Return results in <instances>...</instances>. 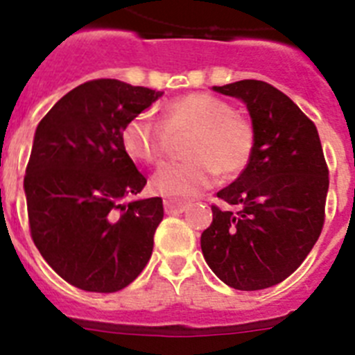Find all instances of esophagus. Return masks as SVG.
Masks as SVG:
<instances>
[{
    "label": "esophagus",
    "mask_w": 355,
    "mask_h": 355,
    "mask_svg": "<svg viewBox=\"0 0 355 355\" xmlns=\"http://www.w3.org/2000/svg\"><path fill=\"white\" fill-rule=\"evenodd\" d=\"M163 206H165V213L174 215V213H183L188 208V202L183 199H165Z\"/></svg>",
    "instance_id": "1"
}]
</instances>
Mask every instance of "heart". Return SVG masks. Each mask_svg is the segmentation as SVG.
<instances>
[{
    "label": "heart",
    "instance_id": "b5f03b06",
    "mask_svg": "<svg viewBox=\"0 0 355 355\" xmlns=\"http://www.w3.org/2000/svg\"><path fill=\"white\" fill-rule=\"evenodd\" d=\"M162 124L149 114L135 115L122 128L126 155L140 163H158L167 155L168 133L193 131L188 162H168L153 174L150 187L165 197H190L216 183L218 174L234 178L249 165L256 147L252 122L231 103L208 92L174 97L162 108Z\"/></svg>",
    "mask_w": 355,
    "mask_h": 355
}]
</instances>
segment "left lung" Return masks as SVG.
Returning a JSON list of instances; mask_svg holds the SVG:
<instances>
[{"label":"left lung","instance_id":"1","mask_svg":"<svg viewBox=\"0 0 355 355\" xmlns=\"http://www.w3.org/2000/svg\"><path fill=\"white\" fill-rule=\"evenodd\" d=\"M216 92L241 99L256 147L238 180L216 193L200 249L234 290H265L290 277L311 252L325 222L329 168L315 122L274 85L241 80Z\"/></svg>","mask_w":355,"mask_h":355}]
</instances>
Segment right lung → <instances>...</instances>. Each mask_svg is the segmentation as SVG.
Instances as JSON below:
<instances>
[{"label":"right lung","instance_id":"obj_1","mask_svg":"<svg viewBox=\"0 0 355 355\" xmlns=\"http://www.w3.org/2000/svg\"><path fill=\"white\" fill-rule=\"evenodd\" d=\"M162 94L90 80L65 94L37 126L24 174L31 240L53 270L80 290H122L153 254L163 200H131L147 180L121 135Z\"/></svg>","mask_w":355,"mask_h":355}]
</instances>
